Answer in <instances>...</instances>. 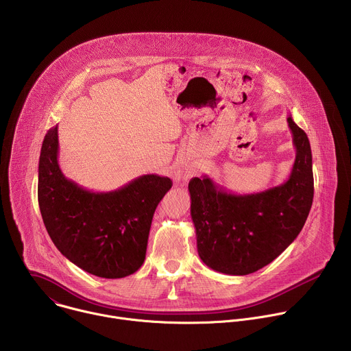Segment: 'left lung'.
Returning a JSON list of instances; mask_svg holds the SVG:
<instances>
[{
  "label": "left lung",
  "instance_id": "1",
  "mask_svg": "<svg viewBox=\"0 0 351 351\" xmlns=\"http://www.w3.org/2000/svg\"><path fill=\"white\" fill-rule=\"evenodd\" d=\"M287 123L295 160L282 184L234 194L207 175L189 183L197 252L217 272L243 276L264 268L294 241L307 221L314 198L311 145L290 115Z\"/></svg>",
  "mask_w": 351,
  "mask_h": 351
}]
</instances>
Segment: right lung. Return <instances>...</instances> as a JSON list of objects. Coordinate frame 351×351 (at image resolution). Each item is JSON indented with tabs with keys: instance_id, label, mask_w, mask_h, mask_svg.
<instances>
[{
	"instance_id": "right-lung-1",
	"label": "right lung",
	"mask_w": 351,
	"mask_h": 351,
	"mask_svg": "<svg viewBox=\"0 0 351 351\" xmlns=\"http://www.w3.org/2000/svg\"><path fill=\"white\" fill-rule=\"evenodd\" d=\"M58 125L44 137L38 161V206L61 254L107 279L134 274L145 260L149 228L172 180L141 175L112 191H91L68 179L58 164Z\"/></svg>"
}]
</instances>
